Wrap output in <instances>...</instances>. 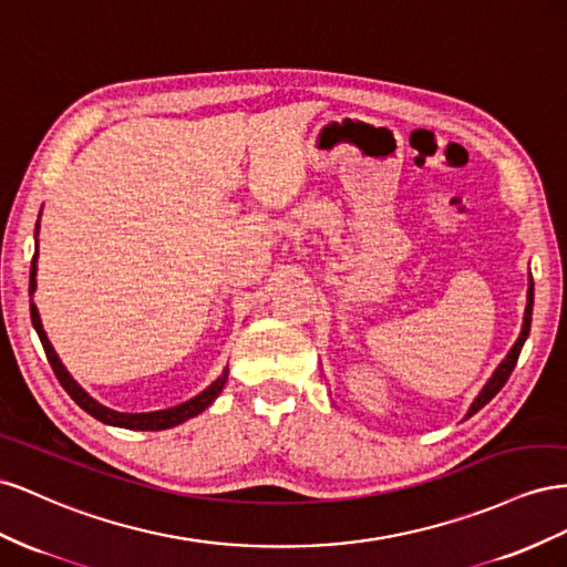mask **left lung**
<instances>
[{
  "label": "left lung",
  "instance_id": "1",
  "mask_svg": "<svg viewBox=\"0 0 567 567\" xmlns=\"http://www.w3.org/2000/svg\"><path fill=\"white\" fill-rule=\"evenodd\" d=\"M532 303H535V285L529 282V292H527V309H525V322H523V332H520V337H517V342L513 344V349H511V353L506 355L504 359V363H501L498 368H496V373L492 375V380L484 384V390L480 392V396L473 401V406H471V411H467V417L471 415H475L484 403H489L498 392H501V386L506 384V380L511 378V373H513V368H515V363H517V355H520V349H523V344H525V339H527V334H529V326H532Z\"/></svg>",
  "mask_w": 567,
  "mask_h": 567
}]
</instances>
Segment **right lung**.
Returning a JSON list of instances; mask_svg holds the SVG:
<instances>
[{"label": "right lung", "instance_id": "obj_1", "mask_svg": "<svg viewBox=\"0 0 567 567\" xmlns=\"http://www.w3.org/2000/svg\"><path fill=\"white\" fill-rule=\"evenodd\" d=\"M38 228H40V223H38ZM35 258H38V251H35V256H32V266H30V295L35 292V275H38ZM30 318H32V326H35V330L40 334V342L44 347L47 361H50L54 375L61 382L63 390L69 392V396L78 403L80 409L87 411L92 417L102 420V423H106V425H116V427H125V430H168V427H175V425L185 423V420L199 415L204 409L212 406L214 399L223 392L225 380H228V370H225V373L212 386H206L202 394H197L194 399L181 403V406H173V409H166V411H154V413H118V411H111V409L102 406V403H96L83 390V386H80L69 375V370L63 368V363L59 361L54 347L50 344V339H47V334H44V328H42V320H40V313L35 309V303H30Z\"/></svg>", "mask_w": 567, "mask_h": 567}]
</instances>
